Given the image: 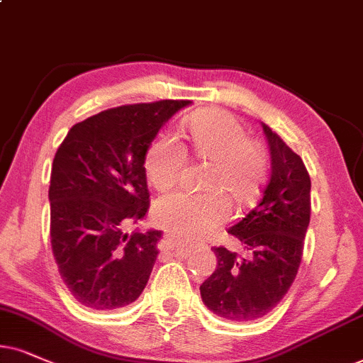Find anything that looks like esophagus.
<instances>
[{"instance_id":"34e87169","label":"esophagus","mask_w":363,"mask_h":363,"mask_svg":"<svg viewBox=\"0 0 363 363\" xmlns=\"http://www.w3.org/2000/svg\"><path fill=\"white\" fill-rule=\"evenodd\" d=\"M167 238H169V236H167ZM169 240H171V238H169Z\"/></svg>"}]
</instances>
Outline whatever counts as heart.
Returning a JSON list of instances; mask_svg holds the SVG:
<instances>
[{"label": "heart", "mask_w": 363, "mask_h": 363, "mask_svg": "<svg viewBox=\"0 0 363 363\" xmlns=\"http://www.w3.org/2000/svg\"><path fill=\"white\" fill-rule=\"evenodd\" d=\"M187 127L194 154L213 160L206 181L213 191L167 192L155 203V214L169 231L186 241H194L229 218L231 208L225 191L238 204H245L258 194L266 176V155L256 142L250 140L240 121L224 110L197 112ZM186 160V145L176 134L164 132L145 154V171L157 189H167L177 182Z\"/></svg>", "instance_id": "1"}]
</instances>
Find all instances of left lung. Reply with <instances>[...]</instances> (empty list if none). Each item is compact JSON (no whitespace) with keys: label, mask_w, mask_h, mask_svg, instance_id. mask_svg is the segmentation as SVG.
<instances>
[{"label":"left lung","mask_w":363,"mask_h":363,"mask_svg":"<svg viewBox=\"0 0 363 363\" xmlns=\"http://www.w3.org/2000/svg\"><path fill=\"white\" fill-rule=\"evenodd\" d=\"M272 172L259 203L228 229L242 253L214 247L216 269L201 284L204 305L221 318L251 322L268 315L295 281L310 224L311 182L303 160L261 123Z\"/></svg>","instance_id":"obj_1"}]
</instances>
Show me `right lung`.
<instances>
[{"mask_svg":"<svg viewBox=\"0 0 363 363\" xmlns=\"http://www.w3.org/2000/svg\"><path fill=\"white\" fill-rule=\"evenodd\" d=\"M189 100L122 105L75 123L55 154L50 236L60 277L80 305L116 310L140 296L162 233H127L149 209L145 154Z\"/></svg>","mask_w":363,"mask_h":363,"instance_id":"add662e5","label":"right lung"}]
</instances>
